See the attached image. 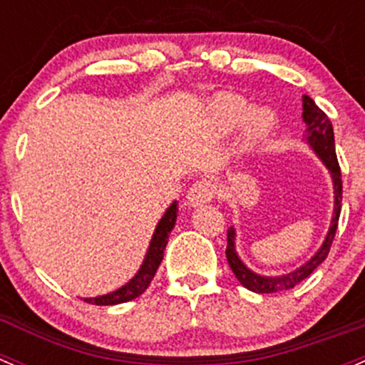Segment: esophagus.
<instances>
[{
	"label": "esophagus",
	"mask_w": 365,
	"mask_h": 365,
	"mask_svg": "<svg viewBox=\"0 0 365 365\" xmlns=\"http://www.w3.org/2000/svg\"><path fill=\"white\" fill-rule=\"evenodd\" d=\"M215 193H216L215 184L207 181V179H200V181H195L191 184L190 190H187L186 200L187 204L197 207V205L207 204L209 200H212V198H215Z\"/></svg>",
	"instance_id": "34e87169"
}]
</instances>
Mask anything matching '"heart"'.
Instances as JSON below:
<instances>
[{"label":"heart","mask_w":365,"mask_h":365,"mask_svg":"<svg viewBox=\"0 0 365 365\" xmlns=\"http://www.w3.org/2000/svg\"><path fill=\"white\" fill-rule=\"evenodd\" d=\"M248 103L236 93H216L207 103V122L216 135H229L243 122L241 143L245 149L261 145L275 129V115L268 108H254L248 112Z\"/></svg>","instance_id":"b5f03b06"}]
</instances>
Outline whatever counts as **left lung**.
Returning <instances> with one entry per match:
<instances>
[{
    "label": "left lung",
    "instance_id": "left-lung-1",
    "mask_svg": "<svg viewBox=\"0 0 365 365\" xmlns=\"http://www.w3.org/2000/svg\"><path fill=\"white\" fill-rule=\"evenodd\" d=\"M304 122L307 125L305 129V140L310 147H312L314 153L319 156V160L323 161L324 167L328 168L331 175V181H334V216H331L330 229H328L327 237H324L323 245H321L319 250L305 262L300 268H297L294 272L287 273V275L280 277H262L254 273L252 269H248L243 264V261L240 259V255L236 254V230L234 227H230L227 230V261H229L230 269L236 275V279L240 280L241 286H245L247 289L254 291V293H280V291L293 289L294 286L305 280L321 262L327 259L328 252H330L331 241L335 237V230H337L339 223V215H341V202H342V179H341V167H339L337 154H335V140H334V128H331L330 118L327 117L323 110H319L316 103L310 99L309 96H304Z\"/></svg>",
    "mask_w": 365,
    "mask_h": 365
}]
</instances>
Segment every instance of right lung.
Masks as SVG:
<instances>
[{
  "mask_svg": "<svg viewBox=\"0 0 365 365\" xmlns=\"http://www.w3.org/2000/svg\"><path fill=\"white\" fill-rule=\"evenodd\" d=\"M178 202H172L170 207L167 209V212L163 215V218L160 220V223L156 225V230L153 234V240H150L149 250H147L145 259H143V264L140 266L138 273L129 280L125 286L118 287L113 293L103 294V297L96 298H83L86 304L92 305H117V304H125V302H131L135 298H138L143 291L149 287L150 280L156 275L158 268H160L161 261H163V252L167 248L168 243V234L172 232L175 225V220H178Z\"/></svg>",
  "mask_w": 365,
  "mask_h": 365,
  "instance_id": "1",
  "label": "right lung"
}]
</instances>
